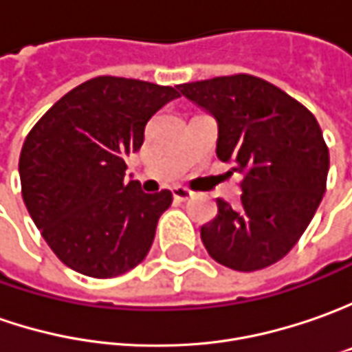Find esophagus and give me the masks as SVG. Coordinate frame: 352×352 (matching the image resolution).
<instances>
[{
	"mask_svg": "<svg viewBox=\"0 0 352 352\" xmlns=\"http://www.w3.org/2000/svg\"><path fill=\"white\" fill-rule=\"evenodd\" d=\"M173 199L179 200V202H185V200L192 199V192L185 187H175L173 188Z\"/></svg>",
	"mask_w": 352,
	"mask_h": 352,
	"instance_id": "1",
	"label": "esophagus"
}]
</instances>
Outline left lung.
<instances>
[{"instance_id": "left-lung-1", "label": "left lung", "mask_w": 352, "mask_h": 352, "mask_svg": "<svg viewBox=\"0 0 352 352\" xmlns=\"http://www.w3.org/2000/svg\"><path fill=\"white\" fill-rule=\"evenodd\" d=\"M214 116L216 155L241 175V204L216 200L200 228L214 261L251 273L283 259L311 222L325 192L329 150L316 116L265 79L237 74L179 85Z\"/></svg>"}]
</instances>
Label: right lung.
<instances>
[{
	"mask_svg": "<svg viewBox=\"0 0 352 352\" xmlns=\"http://www.w3.org/2000/svg\"><path fill=\"white\" fill-rule=\"evenodd\" d=\"M175 87L140 79H89L66 93L23 144V200L56 257L69 269L111 278L134 269L152 248L171 190L148 195L126 179V155ZM132 177V175H130Z\"/></svg>",
	"mask_w": 352,
	"mask_h": 352,
	"instance_id": "add662e5",
	"label": "right lung"
}]
</instances>
